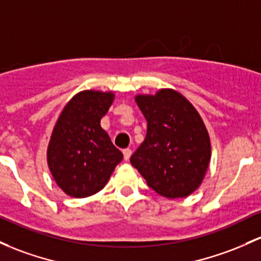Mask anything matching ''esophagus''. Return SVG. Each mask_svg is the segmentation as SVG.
Masks as SVG:
<instances>
[{
  "label": "esophagus",
  "instance_id": "34e87169",
  "mask_svg": "<svg viewBox=\"0 0 261 261\" xmlns=\"http://www.w3.org/2000/svg\"><path fill=\"white\" fill-rule=\"evenodd\" d=\"M122 153H124V160L125 161H128L131 157V154H133V151L130 150V148H125L124 151H122Z\"/></svg>",
  "mask_w": 261,
  "mask_h": 261
}]
</instances>
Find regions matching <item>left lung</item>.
I'll return each mask as SVG.
<instances>
[{
    "mask_svg": "<svg viewBox=\"0 0 261 261\" xmlns=\"http://www.w3.org/2000/svg\"><path fill=\"white\" fill-rule=\"evenodd\" d=\"M147 134L130 162L166 198H185L202 185L211 162L207 127L197 109L174 89L137 94Z\"/></svg>",
    "mask_w": 261,
    "mask_h": 261,
    "instance_id": "1",
    "label": "left lung"
}]
</instances>
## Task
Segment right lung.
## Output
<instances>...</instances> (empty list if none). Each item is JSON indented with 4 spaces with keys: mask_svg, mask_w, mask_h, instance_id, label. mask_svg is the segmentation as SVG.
Segmentation results:
<instances>
[{
    "mask_svg": "<svg viewBox=\"0 0 261 261\" xmlns=\"http://www.w3.org/2000/svg\"><path fill=\"white\" fill-rule=\"evenodd\" d=\"M114 99V91H79L58 116L47 147V163L57 186L68 196L85 198L98 193L121 162V151L100 125Z\"/></svg>",
    "mask_w": 261,
    "mask_h": 261,
    "instance_id": "1",
    "label": "right lung"
}]
</instances>
